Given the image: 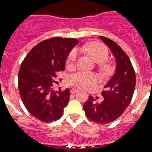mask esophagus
I'll list each match as a JSON object with an SVG mask.
<instances>
[{"label": "esophagus", "instance_id": "esophagus-1", "mask_svg": "<svg viewBox=\"0 0 152 152\" xmlns=\"http://www.w3.org/2000/svg\"><path fill=\"white\" fill-rule=\"evenodd\" d=\"M78 90L76 89V88H71L70 89V93L71 94H75L76 92H77Z\"/></svg>", "mask_w": 152, "mask_h": 152}]
</instances>
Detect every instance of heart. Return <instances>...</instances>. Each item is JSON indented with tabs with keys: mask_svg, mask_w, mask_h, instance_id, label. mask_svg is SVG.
I'll return each instance as SVG.
<instances>
[{
	"mask_svg": "<svg viewBox=\"0 0 152 152\" xmlns=\"http://www.w3.org/2000/svg\"><path fill=\"white\" fill-rule=\"evenodd\" d=\"M85 49L91 55L93 61L97 63L104 62L108 57V49L101 43L96 42V43L89 44L85 48ZM76 57H77L76 50H72L68 57V65H73L76 61ZM110 69L111 68L108 64H102L101 66V70L103 73H110ZM97 82H98V77L95 73L86 72V71L77 72L70 75L68 77L69 84L83 89L90 88L91 86L96 84Z\"/></svg>",
	"mask_w": 152,
	"mask_h": 152,
	"instance_id": "1",
	"label": "heart"
}]
</instances>
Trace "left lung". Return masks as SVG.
I'll return each mask as SVG.
<instances>
[{"label": "left lung", "mask_w": 152, "mask_h": 152, "mask_svg": "<svg viewBox=\"0 0 152 152\" xmlns=\"http://www.w3.org/2000/svg\"><path fill=\"white\" fill-rule=\"evenodd\" d=\"M99 39L115 58V73L104 86L106 91L102 93L103 102L95 103V98L89 95L83 109L90 120L106 124L119 118L130 103L136 87V74L129 57L117 43L103 36Z\"/></svg>", "instance_id": "1"}]
</instances>
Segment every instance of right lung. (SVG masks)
<instances>
[{
	"mask_svg": "<svg viewBox=\"0 0 152 152\" xmlns=\"http://www.w3.org/2000/svg\"><path fill=\"white\" fill-rule=\"evenodd\" d=\"M79 43L75 39L56 37L38 44L20 66L18 86L21 99L32 116L42 122L59 120L70 96L69 88L51 89L56 74L65 69L66 58Z\"/></svg>",
	"mask_w": 152,
	"mask_h": 152,
	"instance_id": "obj_1",
	"label": "right lung"
}]
</instances>
